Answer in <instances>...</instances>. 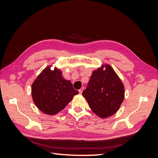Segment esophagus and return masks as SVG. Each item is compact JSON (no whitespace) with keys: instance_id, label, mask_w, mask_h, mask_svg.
Here are the masks:
<instances>
[{"instance_id":"34e87169","label":"esophagus","mask_w":158,"mask_h":158,"mask_svg":"<svg viewBox=\"0 0 158 158\" xmlns=\"http://www.w3.org/2000/svg\"><path fill=\"white\" fill-rule=\"evenodd\" d=\"M83 90H84V88H82L81 89H79V93H80V94H82V92H83Z\"/></svg>"}]
</instances>
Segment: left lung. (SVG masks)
<instances>
[{
    "label": "left lung",
    "mask_w": 158,
    "mask_h": 158,
    "mask_svg": "<svg viewBox=\"0 0 158 158\" xmlns=\"http://www.w3.org/2000/svg\"><path fill=\"white\" fill-rule=\"evenodd\" d=\"M94 70L82 92L90 109L98 116L113 115L120 107L125 97V88L115 72L109 64Z\"/></svg>",
    "instance_id": "8db88e82"
}]
</instances>
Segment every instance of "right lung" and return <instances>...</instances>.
<instances>
[{
    "instance_id": "obj_1",
    "label": "right lung",
    "mask_w": 158,
    "mask_h": 158,
    "mask_svg": "<svg viewBox=\"0 0 158 158\" xmlns=\"http://www.w3.org/2000/svg\"><path fill=\"white\" fill-rule=\"evenodd\" d=\"M47 66L37 76L31 86L33 101L41 111L53 115L62 111L78 91L70 80L63 78L62 72Z\"/></svg>"
}]
</instances>
